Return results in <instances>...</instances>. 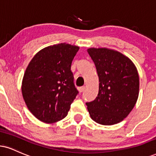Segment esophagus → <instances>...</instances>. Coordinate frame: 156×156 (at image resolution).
Returning a JSON list of instances; mask_svg holds the SVG:
<instances>
[{
    "mask_svg": "<svg viewBox=\"0 0 156 156\" xmlns=\"http://www.w3.org/2000/svg\"><path fill=\"white\" fill-rule=\"evenodd\" d=\"M78 90H79L80 92H83L84 90H85V86H81V87H79Z\"/></svg>",
    "mask_w": 156,
    "mask_h": 156,
    "instance_id": "esophagus-1",
    "label": "esophagus"
}]
</instances>
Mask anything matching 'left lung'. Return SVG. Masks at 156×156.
<instances>
[{"label": "left lung", "instance_id": "obj_1", "mask_svg": "<svg viewBox=\"0 0 156 156\" xmlns=\"http://www.w3.org/2000/svg\"><path fill=\"white\" fill-rule=\"evenodd\" d=\"M99 76V93L86 102L91 119L102 125H113L130 113L139 96L140 79L132 60L106 48L87 50Z\"/></svg>", "mask_w": 156, "mask_h": 156}]
</instances>
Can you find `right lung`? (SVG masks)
Segmentation results:
<instances>
[{
    "label": "right lung",
    "instance_id": "obj_1",
    "mask_svg": "<svg viewBox=\"0 0 156 156\" xmlns=\"http://www.w3.org/2000/svg\"><path fill=\"white\" fill-rule=\"evenodd\" d=\"M79 47L59 44L43 48L33 57L24 74L22 93L28 110L46 123L66 117L78 91L71 64Z\"/></svg>",
    "mask_w": 156,
    "mask_h": 156
}]
</instances>
